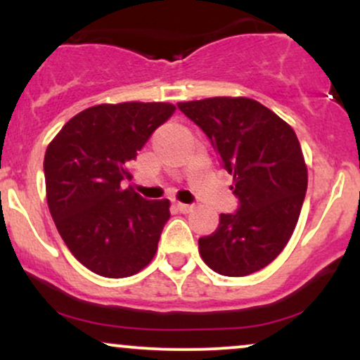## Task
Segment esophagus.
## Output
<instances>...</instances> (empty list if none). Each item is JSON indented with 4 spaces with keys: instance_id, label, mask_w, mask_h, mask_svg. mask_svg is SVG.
<instances>
[{
    "instance_id": "esophagus-1",
    "label": "esophagus",
    "mask_w": 360,
    "mask_h": 360,
    "mask_svg": "<svg viewBox=\"0 0 360 360\" xmlns=\"http://www.w3.org/2000/svg\"><path fill=\"white\" fill-rule=\"evenodd\" d=\"M176 208L179 210L181 213H189V212H193L194 206H193V205H186V203H179V201H177V203H176Z\"/></svg>"
}]
</instances>
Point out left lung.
I'll return each mask as SVG.
<instances>
[{
  "instance_id": "1",
  "label": "left lung",
  "mask_w": 360,
  "mask_h": 360,
  "mask_svg": "<svg viewBox=\"0 0 360 360\" xmlns=\"http://www.w3.org/2000/svg\"><path fill=\"white\" fill-rule=\"evenodd\" d=\"M177 108L210 139L238 198L237 212L221 213L218 229L200 238L201 259L230 278L264 269L291 238L307 194L295 130L250 98H206Z\"/></svg>"
}]
</instances>
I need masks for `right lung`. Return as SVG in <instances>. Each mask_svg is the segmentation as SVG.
Instances as JSON below:
<instances>
[{
	"mask_svg": "<svg viewBox=\"0 0 360 360\" xmlns=\"http://www.w3.org/2000/svg\"><path fill=\"white\" fill-rule=\"evenodd\" d=\"M171 103L128 101L81 111L49 143L47 205L62 240L84 267L105 278L137 274L154 259L169 200H143L122 181Z\"/></svg>",
	"mask_w": 360,
	"mask_h": 360,
	"instance_id": "obj_1",
	"label": "right lung"
}]
</instances>
